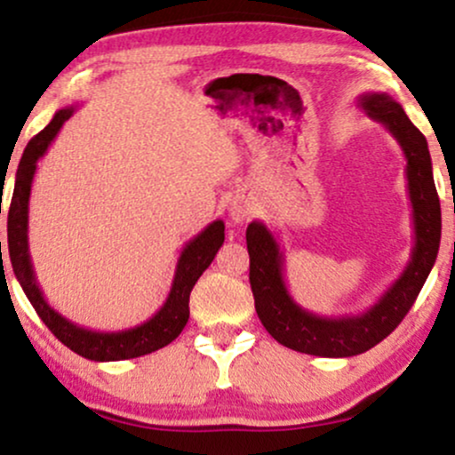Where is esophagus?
<instances>
[{"instance_id": "1", "label": "esophagus", "mask_w": 455, "mask_h": 455, "mask_svg": "<svg viewBox=\"0 0 455 455\" xmlns=\"http://www.w3.org/2000/svg\"><path fill=\"white\" fill-rule=\"evenodd\" d=\"M252 213V205H250L245 198H233V203L228 205V216L235 224H242L243 220H248V216Z\"/></svg>"}]
</instances>
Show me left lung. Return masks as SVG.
I'll use <instances>...</instances> for the list:
<instances>
[{
    "instance_id": "obj_1",
    "label": "left lung",
    "mask_w": 455,
    "mask_h": 455,
    "mask_svg": "<svg viewBox=\"0 0 455 455\" xmlns=\"http://www.w3.org/2000/svg\"><path fill=\"white\" fill-rule=\"evenodd\" d=\"M357 107L377 119L398 140L406 158V188L412 207L411 260L398 280L359 315L321 316L307 312L291 297L284 282V252L263 222L248 224L245 243L250 254V286L254 307L274 340L293 351L316 357H353L370 351L400 325L430 275L441 243L438 203L432 160L426 137L411 124L400 102L387 93H362Z\"/></svg>"
}]
</instances>
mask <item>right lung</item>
<instances>
[{
    "instance_id": "add662e5",
    "label": "right lung",
    "mask_w": 455,
    "mask_h": 455,
    "mask_svg": "<svg viewBox=\"0 0 455 455\" xmlns=\"http://www.w3.org/2000/svg\"><path fill=\"white\" fill-rule=\"evenodd\" d=\"M75 111L76 107L60 108L53 115L49 126L43 132L36 134L23 151V158H20L17 169V180H14L12 201H10L8 210L10 263H12L14 275H17L19 284L23 286L29 304L34 306V310L43 318L44 325L53 331L57 340L66 344L70 351L81 355V357L92 359V362H122V359H134L140 357V355L158 351V348L166 347V344H171L180 336L181 329L186 327L188 318H190L188 304H190L192 286L201 278L203 271L210 267L213 257H216V252L224 243V222L213 220L212 224H207L196 237H192L184 245L180 259H177L169 297H166L160 310L145 323H140V325L122 329V331H96V329L76 325L70 318L60 315L44 299L38 280H36L34 265H31L28 239L29 195L36 169H38V160L46 154L57 132H60L61 126L72 117Z\"/></svg>"
}]
</instances>
